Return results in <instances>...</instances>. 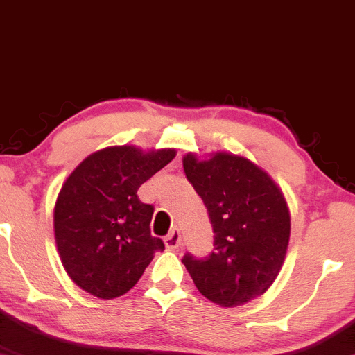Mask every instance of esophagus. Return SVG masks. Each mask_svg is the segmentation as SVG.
Instances as JSON below:
<instances>
[{
  "label": "esophagus",
  "mask_w": 355,
  "mask_h": 355,
  "mask_svg": "<svg viewBox=\"0 0 355 355\" xmlns=\"http://www.w3.org/2000/svg\"><path fill=\"white\" fill-rule=\"evenodd\" d=\"M181 232H179L178 229H173V231L164 237V244L169 251H176L179 245H181Z\"/></svg>",
  "instance_id": "esophagus-1"
}]
</instances>
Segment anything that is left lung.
<instances>
[{"instance_id": "left-lung-1", "label": "left lung", "mask_w": 355, "mask_h": 355, "mask_svg": "<svg viewBox=\"0 0 355 355\" xmlns=\"http://www.w3.org/2000/svg\"><path fill=\"white\" fill-rule=\"evenodd\" d=\"M214 232L206 257L186 252L182 264L204 297L236 307L264 294L284 262L291 234L287 202L276 182L251 161L218 153L182 159Z\"/></svg>"}]
</instances>
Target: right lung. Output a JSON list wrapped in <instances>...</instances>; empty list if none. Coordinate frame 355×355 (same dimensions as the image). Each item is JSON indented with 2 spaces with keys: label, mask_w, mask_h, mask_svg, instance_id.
Listing matches in <instances>:
<instances>
[{
  "label": "right lung",
  "mask_w": 355,
  "mask_h": 355,
  "mask_svg": "<svg viewBox=\"0 0 355 355\" xmlns=\"http://www.w3.org/2000/svg\"><path fill=\"white\" fill-rule=\"evenodd\" d=\"M176 156L114 146L87 156L62 184L54 206V236L74 284L99 299L126 294L164 243L151 236L154 206L137 189Z\"/></svg>",
  "instance_id": "obj_1"
}]
</instances>
